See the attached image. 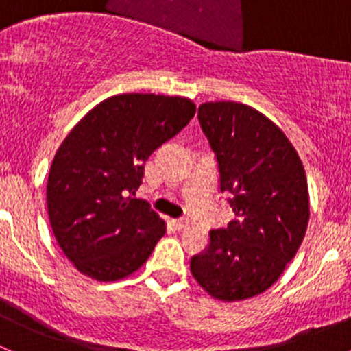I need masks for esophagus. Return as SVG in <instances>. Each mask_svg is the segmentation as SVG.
Returning a JSON list of instances; mask_svg holds the SVG:
<instances>
[{"label":"esophagus","instance_id":"esophagus-1","mask_svg":"<svg viewBox=\"0 0 351 351\" xmlns=\"http://www.w3.org/2000/svg\"><path fill=\"white\" fill-rule=\"evenodd\" d=\"M173 226H175L176 229H178V231H182V229H186L190 226V221L186 217H182V219H175V221H173Z\"/></svg>","mask_w":351,"mask_h":351}]
</instances>
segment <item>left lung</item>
Here are the masks:
<instances>
[{
  "mask_svg": "<svg viewBox=\"0 0 351 351\" xmlns=\"http://www.w3.org/2000/svg\"><path fill=\"white\" fill-rule=\"evenodd\" d=\"M198 122L217 158L221 192L232 193L236 217L210 231L207 250L192 258L190 270L215 299H251L278 280L306 236V171L280 127L250 105L202 104Z\"/></svg>",
  "mask_w": 351,
  "mask_h": 351,
  "instance_id": "1",
  "label": "left lung"
}]
</instances>
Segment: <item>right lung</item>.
Returning <instances> with one entry per match:
<instances>
[{
    "label": "right lung",
    "mask_w": 351,
    "mask_h": 351,
    "mask_svg": "<svg viewBox=\"0 0 351 351\" xmlns=\"http://www.w3.org/2000/svg\"><path fill=\"white\" fill-rule=\"evenodd\" d=\"M195 115L183 97L123 93L91 108L59 146L47 180L58 244L83 275L115 282L139 270L166 224L136 195L144 162Z\"/></svg>",
    "instance_id": "add662e5"
}]
</instances>
